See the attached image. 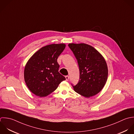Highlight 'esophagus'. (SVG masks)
Wrapping results in <instances>:
<instances>
[{"mask_svg":"<svg viewBox=\"0 0 134 134\" xmlns=\"http://www.w3.org/2000/svg\"><path fill=\"white\" fill-rule=\"evenodd\" d=\"M65 78H66V80L68 81L69 79V76H65Z\"/></svg>","mask_w":134,"mask_h":134,"instance_id":"34e87169","label":"esophagus"}]
</instances>
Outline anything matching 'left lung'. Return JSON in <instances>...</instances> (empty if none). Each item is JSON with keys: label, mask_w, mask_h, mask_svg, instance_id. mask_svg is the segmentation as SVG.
<instances>
[{"label": "left lung", "mask_w": 134, "mask_h": 134, "mask_svg": "<svg viewBox=\"0 0 134 134\" xmlns=\"http://www.w3.org/2000/svg\"><path fill=\"white\" fill-rule=\"evenodd\" d=\"M79 66L80 79L73 86L75 92L85 98L93 97L104 87L108 68L103 56L93 47L85 43H69Z\"/></svg>", "instance_id": "left-lung-1"}]
</instances>
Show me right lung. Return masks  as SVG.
<instances>
[{
    "label": "right lung",
    "mask_w": 134,
    "mask_h": 134,
    "mask_svg": "<svg viewBox=\"0 0 134 134\" xmlns=\"http://www.w3.org/2000/svg\"><path fill=\"white\" fill-rule=\"evenodd\" d=\"M64 43L42 47L28 60L24 70L25 82L34 94L46 97L66 78L59 72L57 58L65 48Z\"/></svg>",
    "instance_id": "add662e5"
}]
</instances>
